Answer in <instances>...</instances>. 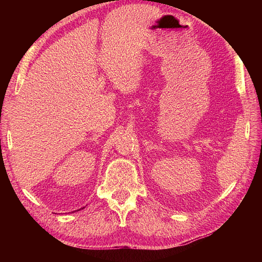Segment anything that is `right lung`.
<instances>
[{"instance_id":"1","label":"right lung","mask_w":262,"mask_h":262,"mask_svg":"<svg viewBox=\"0 0 262 262\" xmlns=\"http://www.w3.org/2000/svg\"><path fill=\"white\" fill-rule=\"evenodd\" d=\"M83 208H84V207H83ZM83 208H82V209H83ZM79 210H80V209H79Z\"/></svg>"}]
</instances>
